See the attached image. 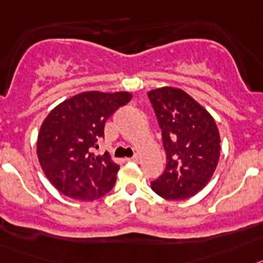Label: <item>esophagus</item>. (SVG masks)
Returning a JSON list of instances; mask_svg holds the SVG:
<instances>
[{
    "label": "esophagus",
    "instance_id": "34e87169",
    "mask_svg": "<svg viewBox=\"0 0 263 263\" xmlns=\"http://www.w3.org/2000/svg\"><path fill=\"white\" fill-rule=\"evenodd\" d=\"M127 161H131V162H137V161H139V156H137V155L132 156V157L127 158Z\"/></svg>",
    "mask_w": 263,
    "mask_h": 263
}]
</instances>
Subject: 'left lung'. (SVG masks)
<instances>
[{
    "instance_id": "1",
    "label": "left lung",
    "mask_w": 263,
    "mask_h": 263,
    "mask_svg": "<svg viewBox=\"0 0 263 263\" xmlns=\"http://www.w3.org/2000/svg\"><path fill=\"white\" fill-rule=\"evenodd\" d=\"M166 153L164 173L151 182L169 200L195 195L210 182L220 157V135L214 118L187 93L176 87L149 91Z\"/></svg>"
}]
</instances>
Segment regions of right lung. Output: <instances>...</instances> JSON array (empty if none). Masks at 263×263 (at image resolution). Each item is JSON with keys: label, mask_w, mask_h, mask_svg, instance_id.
I'll use <instances>...</instances> for the list:
<instances>
[{"label": "right lung", "mask_w": 263, "mask_h": 263, "mask_svg": "<svg viewBox=\"0 0 263 263\" xmlns=\"http://www.w3.org/2000/svg\"><path fill=\"white\" fill-rule=\"evenodd\" d=\"M127 91H85L48 114L37 135V158L44 174L64 195L94 200L114 187L119 165L108 153L98 156L106 120L131 101Z\"/></svg>", "instance_id": "add662e5"}]
</instances>
